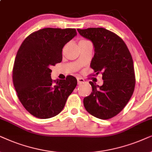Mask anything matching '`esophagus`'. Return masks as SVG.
I'll return each instance as SVG.
<instances>
[{"mask_svg":"<svg viewBox=\"0 0 152 152\" xmlns=\"http://www.w3.org/2000/svg\"><path fill=\"white\" fill-rule=\"evenodd\" d=\"M77 81H78V84H81V83H83L85 82V80L82 78L78 77L77 78Z\"/></svg>","mask_w":152,"mask_h":152,"instance_id":"esophagus-1","label":"esophagus"}]
</instances>
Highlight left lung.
<instances>
[{"instance_id": "obj_1", "label": "left lung", "mask_w": 152, "mask_h": 152, "mask_svg": "<svg viewBox=\"0 0 152 152\" xmlns=\"http://www.w3.org/2000/svg\"><path fill=\"white\" fill-rule=\"evenodd\" d=\"M77 30L92 42L94 56L90 66L96 74L102 72L104 80L102 86L90 82L92 92L84 98L85 108L99 119L112 118L122 110L134 91L132 57L124 42L110 30L103 28Z\"/></svg>"}]
</instances>
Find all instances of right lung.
<instances>
[{
	"instance_id": "right-lung-1",
	"label": "right lung",
	"mask_w": 152,
	"mask_h": 152,
	"mask_svg": "<svg viewBox=\"0 0 152 152\" xmlns=\"http://www.w3.org/2000/svg\"><path fill=\"white\" fill-rule=\"evenodd\" d=\"M76 35L74 28H44L26 37L18 50L14 86L24 108L37 118L59 114L76 87L77 80L72 76L54 82L50 77V67L61 62L62 48Z\"/></svg>"
}]
</instances>
